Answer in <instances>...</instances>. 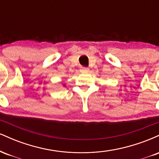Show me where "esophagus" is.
Instances as JSON below:
<instances>
[{
  "label": "esophagus",
  "instance_id": "1",
  "mask_svg": "<svg viewBox=\"0 0 159 159\" xmlns=\"http://www.w3.org/2000/svg\"><path fill=\"white\" fill-rule=\"evenodd\" d=\"M80 71H81V72H83V73H87V72H89L90 69L87 68V67H81Z\"/></svg>",
  "mask_w": 159,
  "mask_h": 159
}]
</instances>
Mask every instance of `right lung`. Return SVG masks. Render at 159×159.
<instances>
[{"mask_svg": "<svg viewBox=\"0 0 159 159\" xmlns=\"http://www.w3.org/2000/svg\"><path fill=\"white\" fill-rule=\"evenodd\" d=\"M63 86H64V85H63Z\"/></svg>", "mask_w": 159, "mask_h": 159, "instance_id": "obj_1", "label": "right lung"}]
</instances>
